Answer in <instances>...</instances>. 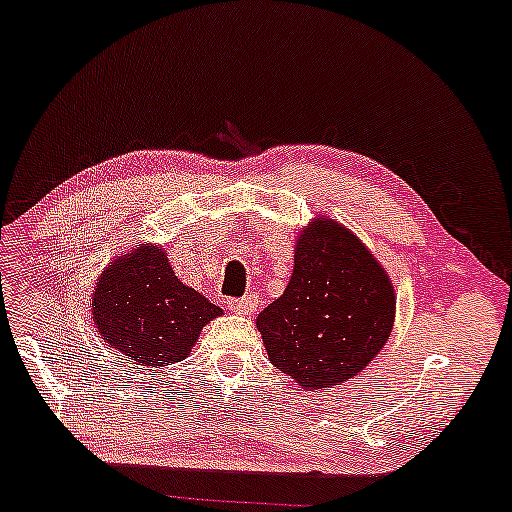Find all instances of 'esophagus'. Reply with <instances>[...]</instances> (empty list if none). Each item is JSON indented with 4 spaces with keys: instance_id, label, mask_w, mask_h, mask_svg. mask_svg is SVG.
<instances>
[{
    "instance_id": "obj_1",
    "label": "esophagus",
    "mask_w": 512,
    "mask_h": 512,
    "mask_svg": "<svg viewBox=\"0 0 512 512\" xmlns=\"http://www.w3.org/2000/svg\"><path fill=\"white\" fill-rule=\"evenodd\" d=\"M226 306H229V309L233 311V313H251V311H256V306H258V297L256 295H245V297H233V300H229L226 302Z\"/></svg>"
}]
</instances>
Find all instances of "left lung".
Returning a JSON list of instances; mask_svg holds the SVG:
<instances>
[{
	"mask_svg": "<svg viewBox=\"0 0 512 512\" xmlns=\"http://www.w3.org/2000/svg\"><path fill=\"white\" fill-rule=\"evenodd\" d=\"M393 313L389 274L348 229L320 217L300 233L293 277L256 325L281 373L304 389H325L373 361Z\"/></svg>",
	"mask_w": 512,
	"mask_h": 512,
	"instance_id": "obj_1",
	"label": "left lung"
}]
</instances>
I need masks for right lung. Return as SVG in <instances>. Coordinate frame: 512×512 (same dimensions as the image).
I'll list each match as a JSON object with an SVG mask.
<instances>
[{
	"instance_id": "1",
	"label": "right lung",
	"mask_w": 512,
	"mask_h": 512,
	"mask_svg": "<svg viewBox=\"0 0 512 512\" xmlns=\"http://www.w3.org/2000/svg\"><path fill=\"white\" fill-rule=\"evenodd\" d=\"M93 318L109 348L160 368L183 361L222 309L180 281L157 247H139L107 267L93 293Z\"/></svg>"
}]
</instances>
